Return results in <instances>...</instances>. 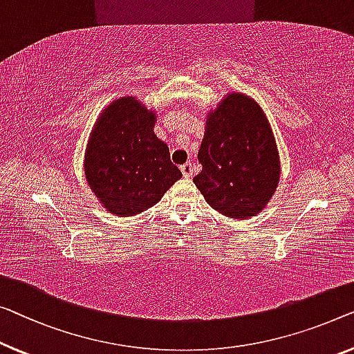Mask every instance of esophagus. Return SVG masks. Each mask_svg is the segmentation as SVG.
I'll use <instances>...</instances> for the list:
<instances>
[{
    "instance_id": "obj_1",
    "label": "esophagus",
    "mask_w": 354,
    "mask_h": 354,
    "mask_svg": "<svg viewBox=\"0 0 354 354\" xmlns=\"http://www.w3.org/2000/svg\"><path fill=\"white\" fill-rule=\"evenodd\" d=\"M192 171H194V168H192V163L191 162H187V163H184V165H181V173L186 178H191L192 176Z\"/></svg>"
}]
</instances>
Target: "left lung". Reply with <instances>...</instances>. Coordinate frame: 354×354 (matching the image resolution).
<instances>
[{"label": "left lung", "instance_id": "left-lung-1", "mask_svg": "<svg viewBox=\"0 0 354 354\" xmlns=\"http://www.w3.org/2000/svg\"><path fill=\"white\" fill-rule=\"evenodd\" d=\"M194 178L209 207L235 219L261 213L279 181V157L259 104L230 93L208 114Z\"/></svg>", "mask_w": 354, "mask_h": 354}]
</instances>
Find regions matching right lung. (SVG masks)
I'll return each instance as SVG.
<instances>
[{"mask_svg": "<svg viewBox=\"0 0 354 354\" xmlns=\"http://www.w3.org/2000/svg\"><path fill=\"white\" fill-rule=\"evenodd\" d=\"M156 115L133 97L115 100L100 115L86 152L88 186L113 214L133 216L163 197L181 171L154 135Z\"/></svg>", "mask_w": 354, "mask_h": 354, "instance_id": "add662e5", "label": "right lung"}]
</instances>
